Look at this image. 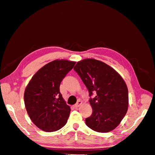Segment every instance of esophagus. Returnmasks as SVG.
<instances>
[{
    "label": "esophagus",
    "instance_id": "obj_1",
    "mask_svg": "<svg viewBox=\"0 0 155 155\" xmlns=\"http://www.w3.org/2000/svg\"><path fill=\"white\" fill-rule=\"evenodd\" d=\"M82 104V101L81 100H79L78 101V102L76 103V104H75V105L74 106L75 108H78L79 106H81V105Z\"/></svg>",
    "mask_w": 155,
    "mask_h": 155
}]
</instances>
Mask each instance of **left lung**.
I'll return each mask as SVG.
<instances>
[{"label":"left lung","instance_id":"left-lung-1","mask_svg":"<svg viewBox=\"0 0 155 155\" xmlns=\"http://www.w3.org/2000/svg\"><path fill=\"white\" fill-rule=\"evenodd\" d=\"M74 70L87 87L89 96H96L89 100L92 113L85 119L86 125L99 133L114 130L129 106L128 88L122 77L109 65L94 59L78 61Z\"/></svg>","mask_w":155,"mask_h":155}]
</instances>
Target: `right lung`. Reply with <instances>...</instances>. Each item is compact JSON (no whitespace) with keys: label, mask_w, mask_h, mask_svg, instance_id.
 I'll list each match as a JSON object with an SVG mask.
<instances>
[{"label":"right lung","mask_w":155,"mask_h":155,"mask_svg":"<svg viewBox=\"0 0 155 155\" xmlns=\"http://www.w3.org/2000/svg\"><path fill=\"white\" fill-rule=\"evenodd\" d=\"M75 64L66 59L50 62L34 74L26 87V111L32 122L41 130L53 132L67 124L70 107L60 93L59 87Z\"/></svg>","instance_id":"add662e5"}]
</instances>
